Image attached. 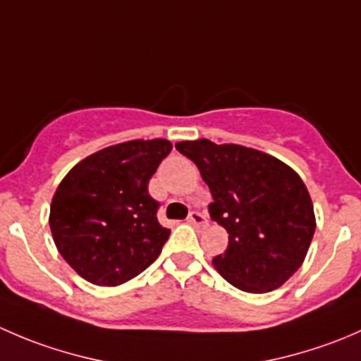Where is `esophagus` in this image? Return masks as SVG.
<instances>
[{"label": "esophagus", "mask_w": 361, "mask_h": 361, "mask_svg": "<svg viewBox=\"0 0 361 361\" xmlns=\"http://www.w3.org/2000/svg\"><path fill=\"white\" fill-rule=\"evenodd\" d=\"M188 224H192L194 227H206L207 218L204 216L202 213H199V211H192V213L188 214Z\"/></svg>", "instance_id": "1"}]
</instances>
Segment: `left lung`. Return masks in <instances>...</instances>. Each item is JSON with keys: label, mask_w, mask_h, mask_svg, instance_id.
<instances>
[{"label": "left lung", "mask_w": 361, "mask_h": 361, "mask_svg": "<svg viewBox=\"0 0 361 361\" xmlns=\"http://www.w3.org/2000/svg\"><path fill=\"white\" fill-rule=\"evenodd\" d=\"M176 150L201 171L209 214L227 228L228 246L213 265L232 286L265 293L288 281L316 231L304 181L281 160L241 145L181 141Z\"/></svg>", "instance_id": "obj_1"}]
</instances>
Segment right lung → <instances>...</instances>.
<instances>
[{
	"mask_svg": "<svg viewBox=\"0 0 361 361\" xmlns=\"http://www.w3.org/2000/svg\"><path fill=\"white\" fill-rule=\"evenodd\" d=\"M173 145L134 140L76 164L57 187L50 231L64 260L87 281L116 286L154 264L169 238L148 181Z\"/></svg>",
	"mask_w": 361,
	"mask_h": 361,
	"instance_id": "obj_1",
	"label": "right lung"
}]
</instances>
